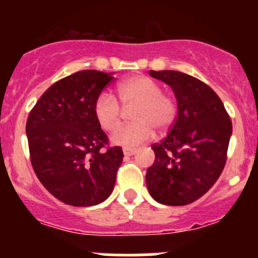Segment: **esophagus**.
<instances>
[{
    "label": "esophagus",
    "mask_w": 258,
    "mask_h": 258,
    "mask_svg": "<svg viewBox=\"0 0 258 258\" xmlns=\"http://www.w3.org/2000/svg\"><path fill=\"white\" fill-rule=\"evenodd\" d=\"M122 151H123L124 156H132L137 152L136 148H132V147H123V150Z\"/></svg>",
    "instance_id": "esophagus-1"
}]
</instances>
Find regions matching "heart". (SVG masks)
Segmentation results:
<instances>
[{
  "label": "heart",
  "instance_id": "b5f03b06",
  "mask_svg": "<svg viewBox=\"0 0 258 258\" xmlns=\"http://www.w3.org/2000/svg\"><path fill=\"white\" fill-rule=\"evenodd\" d=\"M118 98L123 106L132 107L130 117L134 122L122 126L111 137L114 145L137 146L152 137L153 128L167 130L176 116L175 101L157 81L147 76H134L117 86ZM93 113L100 127L113 131L121 121V107L110 92H102L93 103Z\"/></svg>",
  "mask_w": 258,
  "mask_h": 258
}]
</instances>
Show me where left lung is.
Returning <instances> with one entry per match:
<instances>
[{
  "mask_svg": "<svg viewBox=\"0 0 258 258\" xmlns=\"http://www.w3.org/2000/svg\"><path fill=\"white\" fill-rule=\"evenodd\" d=\"M177 100V117L167 136L152 145L155 162L146 172L153 200L184 206L204 196L225 167L232 122L215 91L178 71H150Z\"/></svg>",
  "mask_w": 258,
  "mask_h": 258,
  "instance_id": "left-lung-1",
  "label": "left lung"
}]
</instances>
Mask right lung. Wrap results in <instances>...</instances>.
<instances>
[{"instance_id":"obj_1","label":"right lung","mask_w":258,"mask_h":258,"mask_svg":"<svg viewBox=\"0 0 258 258\" xmlns=\"http://www.w3.org/2000/svg\"><path fill=\"white\" fill-rule=\"evenodd\" d=\"M112 74L83 70L57 81L28 114L26 135L36 176L70 206H95L113 191L123 160L93 113V103Z\"/></svg>"}]
</instances>
